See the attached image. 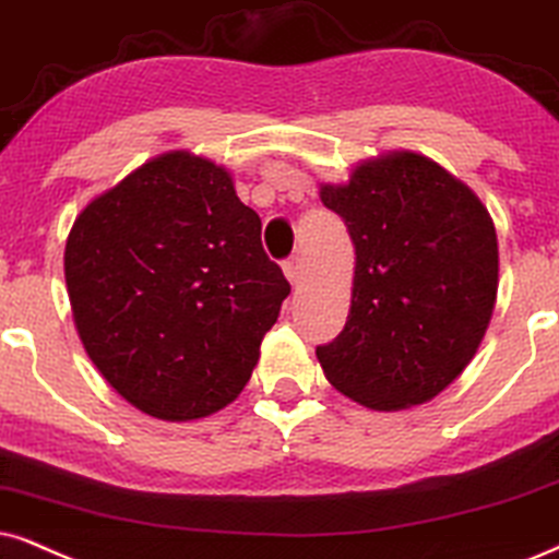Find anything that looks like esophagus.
Segmentation results:
<instances>
[{"label":"esophagus","mask_w":559,"mask_h":559,"mask_svg":"<svg viewBox=\"0 0 559 559\" xmlns=\"http://www.w3.org/2000/svg\"><path fill=\"white\" fill-rule=\"evenodd\" d=\"M284 273H286V278L292 281V286H299L301 278H304V263H301V258H299V255L288 258L286 263H284Z\"/></svg>","instance_id":"obj_1"}]
</instances>
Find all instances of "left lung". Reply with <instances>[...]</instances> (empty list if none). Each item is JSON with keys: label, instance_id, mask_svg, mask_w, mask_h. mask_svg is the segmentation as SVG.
I'll use <instances>...</instances> for the list:
<instances>
[{"label": "left lung", "instance_id": "left-lung-1", "mask_svg": "<svg viewBox=\"0 0 559 559\" xmlns=\"http://www.w3.org/2000/svg\"><path fill=\"white\" fill-rule=\"evenodd\" d=\"M356 247L350 312L317 345L324 377L371 409L423 405L467 369L498 296V237L483 201L415 152L322 186Z\"/></svg>", "mask_w": 559, "mask_h": 559}]
</instances>
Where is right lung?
<instances>
[{
  "instance_id": "add662e5",
  "label": "right lung",
  "mask_w": 559,
  "mask_h": 559,
  "mask_svg": "<svg viewBox=\"0 0 559 559\" xmlns=\"http://www.w3.org/2000/svg\"><path fill=\"white\" fill-rule=\"evenodd\" d=\"M63 275L92 364L159 420L237 400L292 292L231 175L190 152L154 157L87 203Z\"/></svg>"
}]
</instances>
